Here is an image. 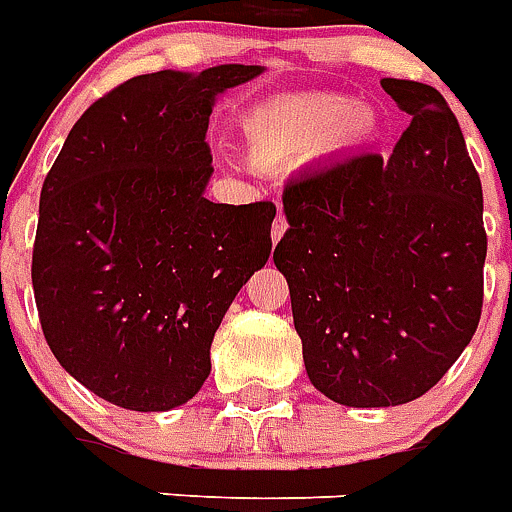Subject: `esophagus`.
<instances>
[{"instance_id": "34e87169", "label": "esophagus", "mask_w": 512, "mask_h": 512, "mask_svg": "<svg viewBox=\"0 0 512 512\" xmlns=\"http://www.w3.org/2000/svg\"><path fill=\"white\" fill-rule=\"evenodd\" d=\"M285 230H288V219H285V214H282V211H277V219L272 222V243H277V240L285 235Z\"/></svg>"}]
</instances>
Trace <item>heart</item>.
Here are the masks:
<instances>
[{
    "label": "heart",
    "instance_id": "heart-1",
    "mask_svg": "<svg viewBox=\"0 0 512 512\" xmlns=\"http://www.w3.org/2000/svg\"><path fill=\"white\" fill-rule=\"evenodd\" d=\"M253 163L280 166L320 147L362 150L380 134V116L365 100L341 92H306L261 102L243 116Z\"/></svg>",
    "mask_w": 512,
    "mask_h": 512
}]
</instances>
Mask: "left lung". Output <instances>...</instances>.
Segmentation results:
<instances>
[{
    "instance_id": "left-lung-1",
    "label": "left lung",
    "mask_w": 512,
    "mask_h": 512,
    "mask_svg": "<svg viewBox=\"0 0 512 512\" xmlns=\"http://www.w3.org/2000/svg\"><path fill=\"white\" fill-rule=\"evenodd\" d=\"M412 121L394 153H351L290 179L275 267L306 375L343 407H396L444 378L484 304V195L447 100L380 79Z\"/></svg>"
}]
</instances>
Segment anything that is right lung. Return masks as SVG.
Masks as SVG:
<instances>
[{
    "label": "right lung",
    "mask_w": 512,
    "mask_h": 512,
    "mask_svg": "<svg viewBox=\"0 0 512 512\" xmlns=\"http://www.w3.org/2000/svg\"><path fill=\"white\" fill-rule=\"evenodd\" d=\"M261 65L134 76L73 124L39 200L34 280L68 375L124 410L190 402L211 341L272 253L275 203H211L208 116Z\"/></svg>",
    "instance_id": "1"
}]
</instances>
